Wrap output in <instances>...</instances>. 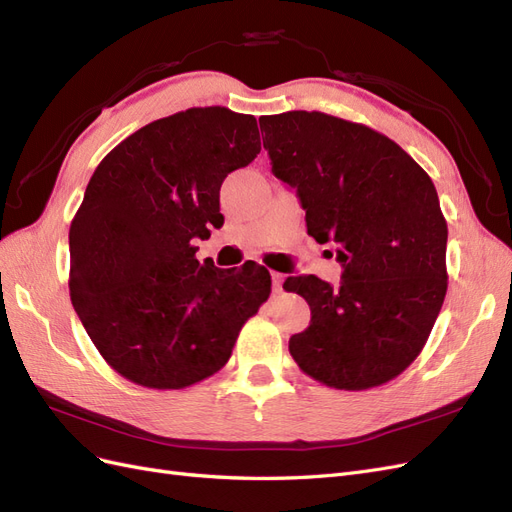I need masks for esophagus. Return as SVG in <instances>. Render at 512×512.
<instances>
[{"instance_id": "1", "label": "esophagus", "mask_w": 512, "mask_h": 512, "mask_svg": "<svg viewBox=\"0 0 512 512\" xmlns=\"http://www.w3.org/2000/svg\"><path fill=\"white\" fill-rule=\"evenodd\" d=\"M271 280H273V290L275 292H282V282H284V275L282 273H271Z\"/></svg>"}]
</instances>
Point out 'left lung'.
<instances>
[{
    "instance_id": "8db88e82",
    "label": "left lung",
    "mask_w": 512,
    "mask_h": 512,
    "mask_svg": "<svg viewBox=\"0 0 512 512\" xmlns=\"http://www.w3.org/2000/svg\"><path fill=\"white\" fill-rule=\"evenodd\" d=\"M273 175L297 190L307 235L337 245L342 284L288 277L312 309L292 359L333 389L399 376L423 350L446 294L448 228L425 170L391 138L318 111L260 117Z\"/></svg>"
}]
</instances>
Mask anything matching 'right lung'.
I'll return each mask as SVG.
<instances>
[{
    "label": "right lung",
    "mask_w": 512,
    "mask_h": 512,
    "mask_svg": "<svg viewBox=\"0 0 512 512\" xmlns=\"http://www.w3.org/2000/svg\"><path fill=\"white\" fill-rule=\"evenodd\" d=\"M258 153L254 115L205 106L151 121L98 164L70 226V299L123 378L185 389L213 376L269 299L265 267L200 265L192 243L224 224L222 181Z\"/></svg>",
    "instance_id": "obj_1"
}]
</instances>
